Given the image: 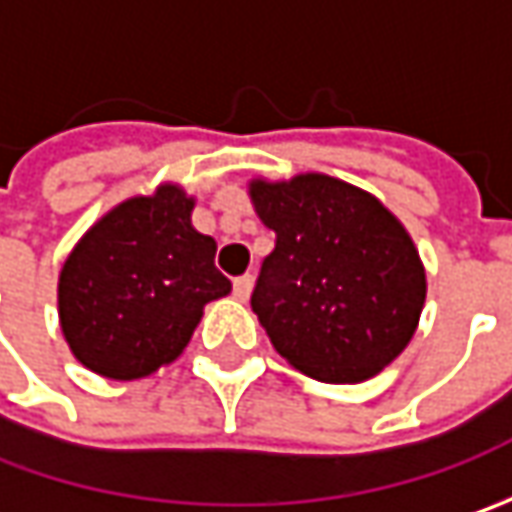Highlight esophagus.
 <instances>
[{
	"mask_svg": "<svg viewBox=\"0 0 512 512\" xmlns=\"http://www.w3.org/2000/svg\"><path fill=\"white\" fill-rule=\"evenodd\" d=\"M250 290H253V276H250V273L239 276V279L233 282V293H236V299H242V302L250 299Z\"/></svg>",
	"mask_w": 512,
	"mask_h": 512,
	"instance_id": "esophagus-1",
	"label": "esophagus"
}]
</instances>
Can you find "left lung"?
<instances>
[{"instance_id": "1", "label": "left lung", "mask_w": 512, "mask_h": 512, "mask_svg": "<svg viewBox=\"0 0 512 512\" xmlns=\"http://www.w3.org/2000/svg\"><path fill=\"white\" fill-rule=\"evenodd\" d=\"M276 233L250 307L279 356L330 384L376 376L410 344L427 279L410 233L367 190L325 173L250 182Z\"/></svg>"}]
</instances>
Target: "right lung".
Instances as JSON below:
<instances>
[{"label":"right lung","instance_id":"obj_1","mask_svg":"<svg viewBox=\"0 0 512 512\" xmlns=\"http://www.w3.org/2000/svg\"><path fill=\"white\" fill-rule=\"evenodd\" d=\"M193 196L159 185L108 210L59 273V325L88 370L130 382L182 356L207 302L230 293L216 242L190 225Z\"/></svg>","mask_w":512,"mask_h":512}]
</instances>
